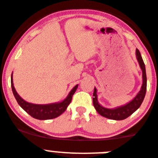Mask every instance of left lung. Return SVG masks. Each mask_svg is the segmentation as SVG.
<instances>
[{
  "instance_id": "1",
  "label": "left lung",
  "mask_w": 158,
  "mask_h": 158,
  "mask_svg": "<svg viewBox=\"0 0 158 158\" xmlns=\"http://www.w3.org/2000/svg\"><path fill=\"white\" fill-rule=\"evenodd\" d=\"M136 56H137V60L138 61H139V65H140V68H141L142 71H143V82L141 90L136 95L135 98L131 102H129L128 104H127V105H125L123 106H121V107L116 108V109H110L102 107V106L99 105L98 102V98H97V89L96 88H94V90L93 94V104L97 112L101 116L108 118V119H111V120H124V119L128 117L129 116H131L132 113H135L140 107L141 104L143 103V99H144L146 92V68H145V64L143 62L141 54H140V52H139V50L138 49H136Z\"/></svg>"
}]
</instances>
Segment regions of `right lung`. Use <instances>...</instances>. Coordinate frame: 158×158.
Returning a JSON list of instances; mask_svg holds the SVG:
<instances>
[{
  "label": "right lung",
  "mask_w": 158,
  "mask_h": 158,
  "mask_svg": "<svg viewBox=\"0 0 158 158\" xmlns=\"http://www.w3.org/2000/svg\"><path fill=\"white\" fill-rule=\"evenodd\" d=\"M11 85H12V89L13 92V94L16 99L17 102L19 106H21L23 110H25L30 116L32 117L38 119V120H50L53 119L62 113L66 110L67 107L69 106L71 103L72 99V96L76 92V89L78 88V85H76L73 89L71 90L69 96L61 102L54 104H49V105H35V104H31L29 102H27L23 99L21 98L17 92L15 91V89L13 86V81H12V74L11 77Z\"/></svg>",
  "instance_id": "add662e5"
}]
</instances>
